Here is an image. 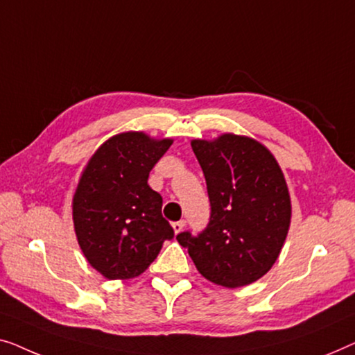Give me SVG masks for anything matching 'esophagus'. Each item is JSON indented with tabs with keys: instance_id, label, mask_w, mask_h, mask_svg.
Here are the masks:
<instances>
[{
	"instance_id": "esophagus-1",
	"label": "esophagus",
	"mask_w": 355,
	"mask_h": 355,
	"mask_svg": "<svg viewBox=\"0 0 355 355\" xmlns=\"http://www.w3.org/2000/svg\"><path fill=\"white\" fill-rule=\"evenodd\" d=\"M184 225H187V223H184V220H178V222H173L172 223V228H173V232H175V233H180L184 228Z\"/></svg>"
}]
</instances>
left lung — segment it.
<instances>
[{
	"mask_svg": "<svg viewBox=\"0 0 355 355\" xmlns=\"http://www.w3.org/2000/svg\"><path fill=\"white\" fill-rule=\"evenodd\" d=\"M207 183L211 220L196 238L183 232L198 272L225 288H241L273 267L291 225V198L270 149L251 137L222 133L191 139Z\"/></svg>",
	"mask_w": 355,
	"mask_h": 355,
	"instance_id": "1",
	"label": "left lung"
}]
</instances>
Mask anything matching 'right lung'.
Returning a JSON list of instances; mask_svg holds the SVG:
<instances>
[{
	"mask_svg": "<svg viewBox=\"0 0 355 355\" xmlns=\"http://www.w3.org/2000/svg\"><path fill=\"white\" fill-rule=\"evenodd\" d=\"M172 143L130 130L106 139L88 159L72 198V220L85 259L104 278L141 275L173 238L162 196L148 184Z\"/></svg>",
	"mask_w": 355,
	"mask_h": 355,
	"instance_id": "add662e5",
	"label": "right lung"
}]
</instances>
